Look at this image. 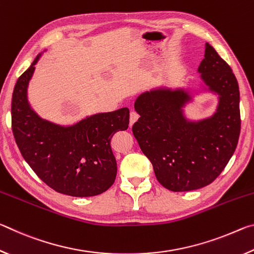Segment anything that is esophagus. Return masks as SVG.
I'll return each mask as SVG.
<instances>
[{
	"mask_svg": "<svg viewBox=\"0 0 254 254\" xmlns=\"http://www.w3.org/2000/svg\"><path fill=\"white\" fill-rule=\"evenodd\" d=\"M137 119H139V114H137L135 111H132L130 114V127H132L133 123H135L137 121Z\"/></svg>",
	"mask_w": 254,
	"mask_h": 254,
	"instance_id": "34e87169",
	"label": "esophagus"
}]
</instances>
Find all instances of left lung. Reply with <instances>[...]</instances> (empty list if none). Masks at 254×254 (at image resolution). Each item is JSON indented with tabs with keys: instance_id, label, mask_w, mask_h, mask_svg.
Here are the masks:
<instances>
[{
	"instance_id": "obj_1",
	"label": "left lung",
	"mask_w": 254,
	"mask_h": 254,
	"mask_svg": "<svg viewBox=\"0 0 254 254\" xmlns=\"http://www.w3.org/2000/svg\"><path fill=\"white\" fill-rule=\"evenodd\" d=\"M197 71L205 91L217 95L209 118L192 121L184 107L192 101L189 89L159 87L136 97L140 119L132 131L153 166L158 182L171 191H189L213 183L238 145L239 84L231 67L209 44Z\"/></svg>"
}]
</instances>
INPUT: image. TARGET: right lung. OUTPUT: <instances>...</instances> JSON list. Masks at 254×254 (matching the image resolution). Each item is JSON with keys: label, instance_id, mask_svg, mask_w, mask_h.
Listing matches in <instances>:
<instances>
[{"label": "right lung", "instance_id": "right-lung-1", "mask_svg": "<svg viewBox=\"0 0 254 254\" xmlns=\"http://www.w3.org/2000/svg\"><path fill=\"white\" fill-rule=\"evenodd\" d=\"M41 55L14 86L11 114L15 142L31 169L54 190L74 197L100 195L117 177L110 143L115 132L127 128L130 111L123 107L97 113L72 126L40 118L29 104L28 86Z\"/></svg>", "mask_w": 254, "mask_h": 254}]
</instances>
